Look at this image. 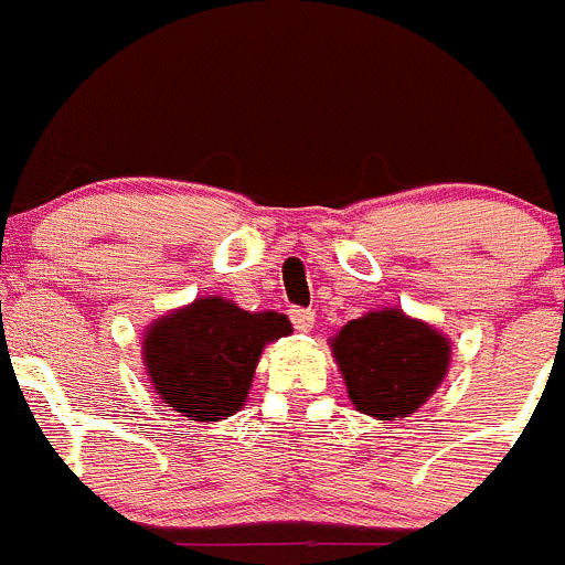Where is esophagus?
Returning <instances> with one entry per match:
<instances>
[{"instance_id": "obj_1", "label": "esophagus", "mask_w": 565, "mask_h": 565, "mask_svg": "<svg viewBox=\"0 0 565 565\" xmlns=\"http://www.w3.org/2000/svg\"><path fill=\"white\" fill-rule=\"evenodd\" d=\"M291 321H294V327H297V332H310L316 324V313L310 308H294Z\"/></svg>"}]
</instances>
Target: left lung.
Instances as JSON below:
<instances>
[{
	"mask_svg": "<svg viewBox=\"0 0 565 565\" xmlns=\"http://www.w3.org/2000/svg\"><path fill=\"white\" fill-rule=\"evenodd\" d=\"M330 347L352 405L380 422L416 413L444 383L452 352L438 330L396 308L352 319Z\"/></svg>",
	"mask_w": 565,
	"mask_h": 565,
	"instance_id": "obj_1",
	"label": "left lung"
}]
</instances>
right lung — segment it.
Returning a JSON list of instances; mask_svg holds the SVG:
<instances>
[{"label":"right lung","mask_w":565,"mask_h":565,"mask_svg":"<svg viewBox=\"0 0 565 565\" xmlns=\"http://www.w3.org/2000/svg\"><path fill=\"white\" fill-rule=\"evenodd\" d=\"M291 330L282 313L205 297L149 327L143 363L166 407L191 422H218L244 407L263 347Z\"/></svg>","instance_id":"right-lung-1"}]
</instances>
